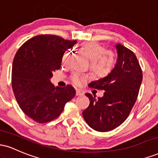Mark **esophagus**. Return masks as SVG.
<instances>
[{
  "label": "esophagus",
  "mask_w": 158,
  "mask_h": 158,
  "mask_svg": "<svg viewBox=\"0 0 158 158\" xmlns=\"http://www.w3.org/2000/svg\"><path fill=\"white\" fill-rule=\"evenodd\" d=\"M83 94H84L83 92H81L79 89H77V90H76V95L77 96H82Z\"/></svg>",
  "instance_id": "1"
}]
</instances>
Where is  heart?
Returning a JSON list of instances; mask_svg holds the SVG:
<instances>
[{"label": "heart", "mask_w": 158, "mask_h": 158, "mask_svg": "<svg viewBox=\"0 0 158 158\" xmlns=\"http://www.w3.org/2000/svg\"><path fill=\"white\" fill-rule=\"evenodd\" d=\"M82 48L90 59V69L94 75L98 77H104L113 70L116 64V54L113 51L106 50V48L97 41H87L83 44ZM69 53L68 51L64 54L63 62L67 61ZM84 78L81 74L75 73L71 79L75 85H79Z\"/></svg>", "instance_id": "b5f03b06"}]
</instances>
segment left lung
I'll return each instance as SVG.
<instances>
[{"instance_id":"8db88e82","label":"left lung","mask_w":158,"mask_h":158,"mask_svg":"<svg viewBox=\"0 0 158 158\" xmlns=\"http://www.w3.org/2000/svg\"><path fill=\"white\" fill-rule=\"evenodd\" d=\"M118 58L108 76L90 82V88L104 90L102 97L85 94L90 105L82 113L85 122L97 131L106 132L120 126L127 119L137 100L143 72L131 50L116 45Z\"/></svg>"}]
</instances>
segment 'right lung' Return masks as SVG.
<instances>
[{"label":"right lung","mask_w":158,"mask_h":158,"mask_svg":"<svg viewBox=\"0 0 158 158\" xmlns=\"http://www.w3.org/2000/svg\"><path fill=\"white\" fill-rule=\"evenodd\" d=\"M76 43L57 35H40L27 41L16 52L12 89L21 109L35 122L44 123L57 118L75 96L72 85L55 88L50 79L61 68L64 52Z\"/></svg>","instance_id":"obj_1"}]
</instances>
